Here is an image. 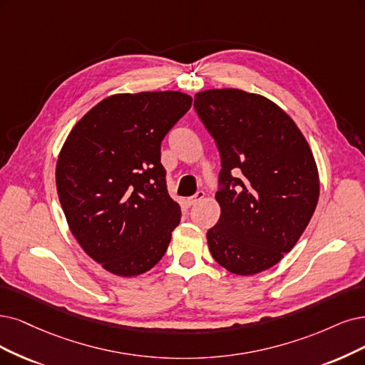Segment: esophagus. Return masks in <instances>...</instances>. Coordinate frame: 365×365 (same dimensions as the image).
<instances>
[{"label":"esophagus","mask_w":365,"mask_h":365,"mask_svg":"<svg viewBox=\"0 0 365 365\" xmlns=\"http://www.w3.org/2000/svg\"><path fill=\"white\" fill-rule=\"evenodd\" d=\"M206 197V194H205V191H197L192 197H190L187 198V206H194V205H197L198 201H201Z\"/></svg>","instance_id":"esophagus-1"}]
</instances>
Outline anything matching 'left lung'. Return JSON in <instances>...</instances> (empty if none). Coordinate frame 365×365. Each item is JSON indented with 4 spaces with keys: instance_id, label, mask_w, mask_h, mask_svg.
<instances>
[{
    "instance_id": "8db88e82",
    "label": "left lung",
    "mask_w": 365,
    "mask_h": 365,
    "mask_svg": "<svg viewBox=\"0 0 365 365\" xmlns=\"http://www.w3.org/2000/svg\"><path fill=\"white\" fill-rule=\"evenodd\" d=\"M194 108L221 156V206L207 232L212 257L236 275L277 264L307 228L319 200L316 160L302 132L260 94L215 88Z\"/></svg>"
}]
</instances>
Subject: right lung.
<instances>
[{"label":"right lung","instance_id":"right-lung-1","mask_svg":"<svg viewBox=\"0 0 365 365\" xmlns=\"http://www.w3.org/2000/svg\"><path fill=\"white\" fill-rule=\"evenodd\" d=\"M191 105L180 91L114 94L61 148L56 182L67 224L108 272L135 277L164 257L182 213L167 191L160 143Z\"/></svg>","mask_w":365,"mask_h":365}]
</instances>
